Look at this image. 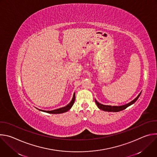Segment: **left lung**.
<instances>
[{"label": "left lung", "mask_w": 157, "mask_h": 157, "mask_svg": "<svg viewBox=\"0 0 157 157\" xmlns=\"http://www.w3.org/2000/svg\"><path fill=\"white\" fill-rule=\"evenodd\" d=\"M141 93L138 95V96L134 99L132 101H131L130 102L124 105H121V106H111V105H103L100 104L99 102H98L96 99H95V102L96 104V105H98V107L104 111H107V112H119L121 110H123L124 109H125L127 107H128L129 105L133 104L134 102H136V101L139 99V96H140Z\"/></svg>", "instance_id": "8db88e82"}]
</instances>
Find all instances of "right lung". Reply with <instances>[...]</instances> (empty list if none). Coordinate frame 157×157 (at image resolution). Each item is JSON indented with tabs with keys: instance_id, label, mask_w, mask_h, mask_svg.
Returning a JSON list of instances; mask_svg holds the SVG:
<instances>
[{
	"instance_id": "right-lung-1",
	"label": "right lung",
	"mask_w": 157,
	"mask_h": 157,
	"mask_svg": "<svg viewBox=\"0 0 157 157\" xmlns=\"http://www.w3.org/2000/svg\"><path fill=\"white\" fill-rule=\"evenodd\" d=\"M75 94H74L73 95V98L71 100V101L66 106L64 107H61V108H59V109H55V110H41L43 112H45V113H49V114H61V113H65V112H67L68 110H69L71 107L73 106L74 102H75Z\"/></svg>"
}]
</instances>
